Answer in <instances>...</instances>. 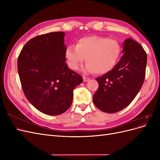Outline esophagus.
Listing matches in <instances>:
<instances>
[{
    "mask_svg": "<svg viewBox=\"0 0 160 160\" xmlns=\"http://www.w3.org/2000/svg\"><path fill=\"white\" fill-rule=\"evenodd\" d=\"M83 81L84 82H88V81H89V78H88V77H85V76H83Z\"/></svg>",
    "mask_w": 160,
    "mask_h": 160,
    "instance_id": "esophagus-1",
    "label": "esophagus"
}]
</instances>
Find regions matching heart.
<instances>
[{
    "instance_id": "heart-1",
    "label": "heart",
    "mask_w": 160,
    "mask_h": 160,
    "mask_svg": "<svg viewBox=\"0 0 160 160\" xmlns=\"http://www.w3.org/2000/svg\"><path fill=\"white\" fill-rule=\"evenodd\" d=\"M122 52L118 41L108 37L90 36L82 37L76 46L69 45L65 51V58L71 69L77 70L86 58L85 70L102 75L110 71L117 64Z\"/></svg>"
}]
</instances>
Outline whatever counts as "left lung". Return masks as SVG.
Returning <instances> with one entry per match:
<instances>
[{"mask_svg": "<svg viewBox=\"0 0 160 160\" xmlns=\"http://www.w3.org/2000/svg\"><path fill=\"white\" fill-rule=\"evenodd\" d=\"M123 56L113 68L96 78L99 88L93 97L95 105L113 113L132 103L143 83L147 54L138 42L128 38L122 42Z\"/></svg>", "mask_w": 160, "mask_h": 160, "instance_id": "obj_1", "label": "left lung"}]
</instances>
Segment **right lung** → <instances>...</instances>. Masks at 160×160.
Wrapping results in <instances>:
<instances>
[{
	"instance_id": "1",
	"label": "right lung",
	"mask_w": 160,
	"mask_h": 160,
	"mask_svg": "<svg viewBox=\"0 0 160 160\" xmlns=\"http://www.w3.org/2000/svg\"><path fill=\"white\" fill-rule=\"evenodd\" d=\"M65 35L60 31L34 37L18 57V72L27 99L49 115L65 112L72 103L75 88L83 82L65 62Z\"/></svg>"
}]
</instances>
